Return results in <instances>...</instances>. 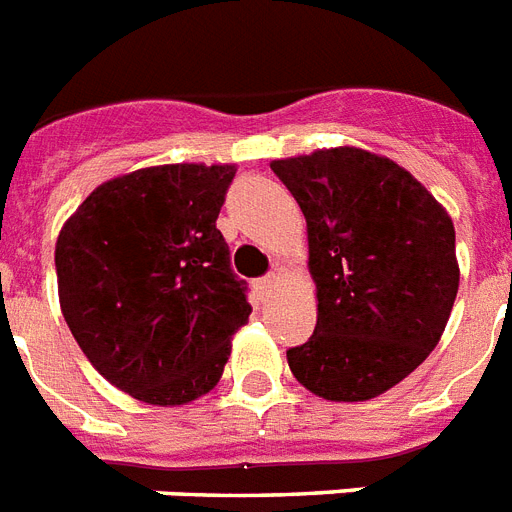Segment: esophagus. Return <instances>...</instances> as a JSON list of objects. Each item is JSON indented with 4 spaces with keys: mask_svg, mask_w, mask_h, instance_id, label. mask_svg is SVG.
Masks as SVG:
<instances>
[{
    "mask_svg": "<svg viewBox=\"0 0 512 512\" xmlns=\"http://www.w3.org/2000/svg\"><path fill=\"white\" fill-rule=\"evenodd\" d=\"M277 285H280V274H266V277H261L259 280V290L264 295L274 293V290H277Z\"/></svg>",
    "mask_w": 512,
    "mask_h": 512,
    "instance_id": "esophagus-1",
    "label": "esophagus"
}]
</instances>
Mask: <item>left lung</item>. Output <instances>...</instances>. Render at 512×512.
<instances>
[{"label":"left lung","instance_id":"left-lung-1","mask_svg":"<svg viewBox=\"0 0 512 512\" xmlns=\"http://www.w3.org/2000/svg\"><path fill=\"white\" fill-rule=\"evenodd\" d=\"M301 206L316 329L287 350L324 400L361 403L403 382L445 332L460 269L447 209L411 172L356 146L269 164Z\"/></svg>","mask_w":512,"mask_h":512}]
</instances>
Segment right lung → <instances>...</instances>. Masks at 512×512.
<instances>
[{"mask_svg": "<svg viewBox=\"0 0 512 512\" xmlns=\"http://www.w3.org/2000/svg\"><path fill=\"white\" fill-rule=\"evenodd\" d=\"M235 164H159L101 183L54 248L59 306L101 377L162 408L214 390L246 287L217 230Z\"/></svg>", "mask_w": 512, "mask_h": 512, "instance_id": "right-lung-1", "label": "right lung"}]
</instances>
